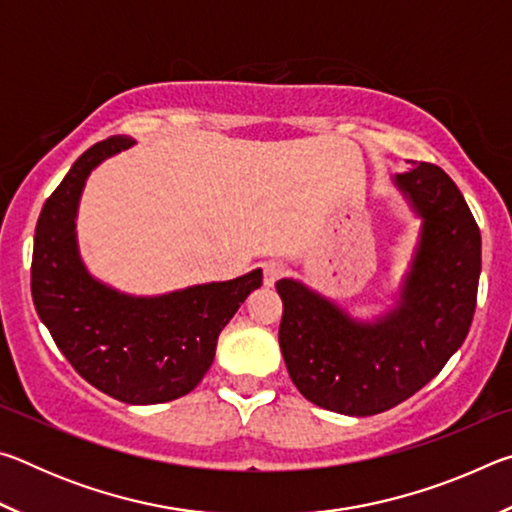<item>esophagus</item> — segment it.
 I'll return each mask as SVG.
<instances>
[{
    "instance_id": "1",
    "label": "esophagus",
    "mask_w": 512,
    "mask_h": 512,
    "mask_svg": "<svg viewBox=\"0 0 512 512\" xmlns=\"http://www.w3.org/2000/svg\"><path fill=\"white\" fill-rule=\"evenodd\" d=\"M287 273V268H284V264L280 262H268L264 266V284L266 287H273V284L280 280V277Z\"/></svg>"
}]
</instances>
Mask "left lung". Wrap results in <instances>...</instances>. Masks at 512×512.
Wrapping results in <instances>:
<instances>
[{
  "label": "left lung",
  "mask_w": 512,
  "mask_h": 512,
  "mask_svg": "<svg viewBox=\"0 0 512 512\" xmlns=\"http://www.w3.org/2000/svg\"><path fill=\"white\" fill-rule=\"evenodd\" d=\"M393 185L422 223L386 314L359 320L298 280L275 284L291 381L320 409L357 418L393 409L443 370L470 332L481 275V232L454 180L418 162Z\"/></svg>",
  "instance_id": "1"
}]
</instances>
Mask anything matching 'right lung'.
I'll use <instances>...</instances> for the list:
<instances>
[{
	"mask_svg": "<svg viewBox=\"0 0 512 512\" xmlns=\"http://www.w3.org/2000/svg\"><path fill=\"white\" fill-rule=\"evenodd\" d=\"M133 144L117 135L90 146L47 198L33 239L31 293L51 339L85 381L119 402L160 404L205 377L221 329L262 287V268L162 296H131L97 280L76 239L79 201L90 173Z\"/></svg>",
	"mask_w": 512,
	"mask_h": 512,
	"instance_id": "add662e5",
	"label": "right lung"
}]
</instances>
